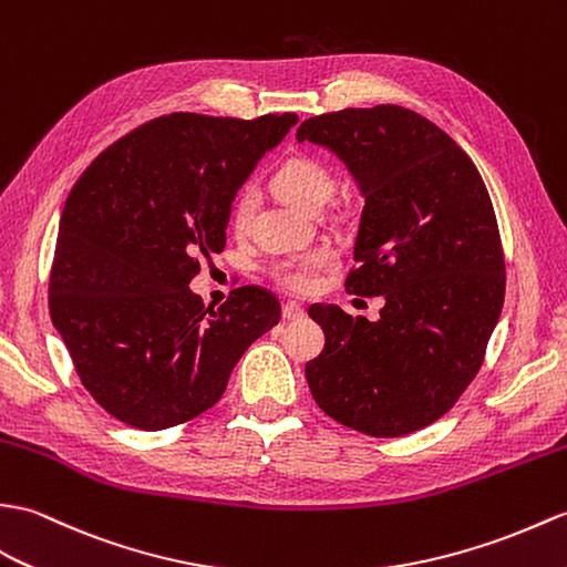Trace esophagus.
I'll use <instances>...</instances> for the list:
<instances>
[{
	"label": "esophagus",
	"instance_id": "34e87169",
	"mask_svg": "<svg viewBox=\"0 0 567 567\" xmlns=\"http://www.w3.org/2000/svg\"><path fill=\"white\" fill-rule=\"evenodd\" d=\"M307 316V311L301 309L299 305H295V301H287V305L282 307V319L285 321H301Z\"/></svg>",
	"mask_w": 567,
	"mask_h": 567
}]
</instances>
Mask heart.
<instances>
[{
	"instance_id": "b5f03b06",
	"label": "heart",
	"mask_w": 567,
	"mask_h": 567,
	"mask_svg": "<svg viewBox=\"0 0 567 567\" xmlns=\"http://www.w3.org/2000/svg\"><path fill=\"white\" fill-rule=\"evenodd\" d=\"M272 188L282 200L295 205L301 213H313V209L323 207L336 190V176L333 171L319 159H311V156H292L278 166L272 176ZM258 197L254 190H244L236 197L234 209H231V227L236 231L248 229L251 217L256 213ZM336 256L328 251V248H316L305 256L289 258L275 268V280L282 287L292 289V292H311L319 282V275L328 268H333Z\"/></svg>"
}]
</instances>
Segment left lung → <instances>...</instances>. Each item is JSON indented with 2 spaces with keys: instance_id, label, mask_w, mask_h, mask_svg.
<instances>
[{
  "instance_id": "8db88e82",
  "label": "left lung",
  "mask_w": 567,
  "mask_h": 567,
  "mask_svg": "<svg viewBox=\"0 0 567 567\" xmlns=\"http://www.w3.org/2000/svg\"><path fill=\"white\" fill-rule=\"evenodd\" d=\"M297 142L333 152L364 197L348 292L384 297L377 321L313 305L326 346L307 362L326 415L372 437L423 430L481 370L505 301L488 188L468 154L401 105L309 117Z\"/></svg>"
}]
</instances>
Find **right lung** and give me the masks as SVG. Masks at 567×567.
Segmentation results:
<instances>
[{
	"instance_id": "1",
	"label": "right lung",
	"mask_w": 567,
	"mask_h": 567,
	"mask_svg": "<svg viewBox=\"0 0 567 567\" xmlns=\"http://www.w3.org/2000/svg\"><path fill=\"white\" fill-rule=\"evenodd\" d=\"M297 121L171 113L111 144L74 183L50 319L86 391L121 423L154 432L205 413L280 321V301L260 287L205 309L188 285L197 256L227 244L236 190Z\"/></svg>"
}]
</instances>
